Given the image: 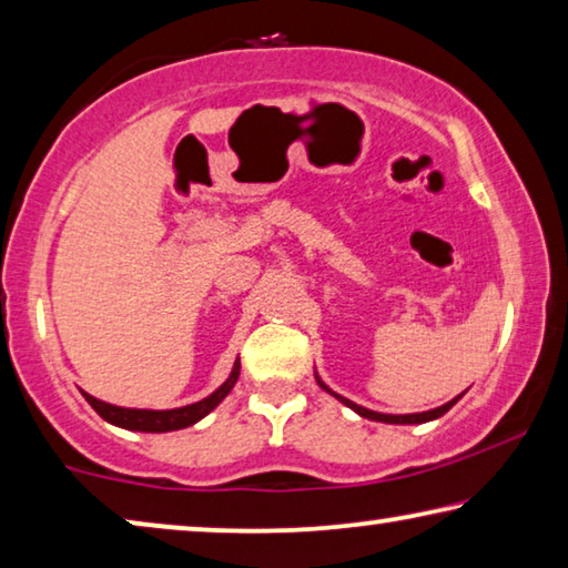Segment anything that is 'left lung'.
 <instances>
[{
    "label": "left lung",
    "mask_w": 568,
    "mask_h": 568,
    "mask_svg": "<svg viewBox=\"0 0 568 568\" xmlns=\"http://www.w3.org/2000/svg\"><path fill=\"white\" fill-rule=\"evenodd\" d=\"M316 382H318V386L323 392H328L331 397H336L341 404H346L348 409H354L358 417H366V419H374V422H384V425H425V422H432V419H437V417H443L445 412H449L457 404V399L463 397H455V399H449L447 404H443V407H435V409H427V412H414V414H384V412H374V409H366V407H362V404H356V402H351V399H346V397H341V394H336L331 389V386L321 379L318 376V372H316Z\"/></svg>",
    "instance_id": "8db88e82"
}]
</instances>
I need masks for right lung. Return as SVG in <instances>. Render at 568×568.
I'll use <instances>...</instances> for the list:
<instances>
[{
  "instance_id": "1",
  "label": "right lung",
  "mask_w": 568,
  "mask_h": 568,
  "mask_svg": "<svg viewBox=\"0 0 568 568\" xmlns=\"http://www.w3.org/2000/svg\"><path fill=\"white\" fill-rule=\"evenodd\" d=\"M240 379V358H235V366L227 379L217 386L210 397H204L194 404H186V407H176V409H136V407H119V404L95 399L93 394L83 392L85 402L93 407L105 422L121 427V429H131V432H154V435H161V432H174V429H184L192 427L196 422L204 419L212 409L220 407V402L227 397L232 392V386Z\"/></svg>"
}]
</instances>
